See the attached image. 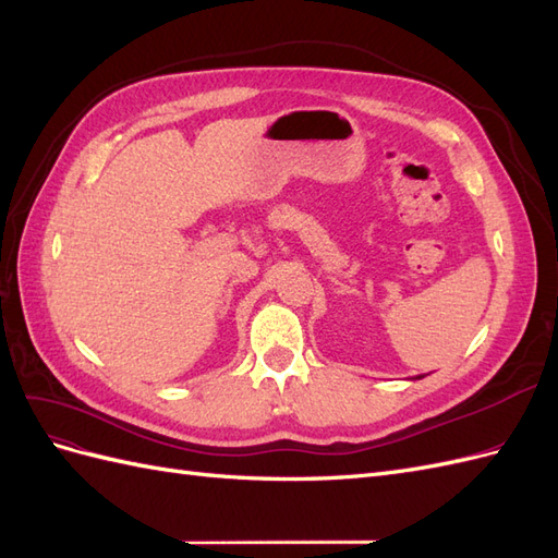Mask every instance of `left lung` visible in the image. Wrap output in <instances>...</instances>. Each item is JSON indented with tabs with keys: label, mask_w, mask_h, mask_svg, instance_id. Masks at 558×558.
<instances>
[{
	"label": "left lung",
	"mask_w": 558,
	"mask_h": 558,
	"mask_svg": "<svg viewBox=\"0 0 558 558\" xmlns=\"http://www.w3.org/2000/svg\"><path fill=\"white\" fill-rule=\"evenodd\" d=\"M412 379H424V375H416V377H412Z\"/></svg>",
	"instance_id": "obj_1"
}]
</instances>
